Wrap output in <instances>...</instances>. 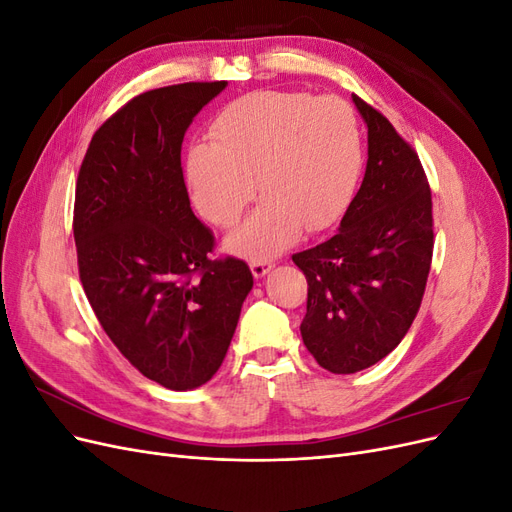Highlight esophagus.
I'll list each match as a JSON object with an SVG mask.
<instances>
[{
	"label": "esophagus",
	"instance_id": "obj_1",
	"mask_svg": "<svg viewBox=\"0 0 512 512\" xmlns=\"http://www.w3.org/2000/svg\"><path fill=\"white\" fill-rule=\"evenodd\" d=\"M250 269H252L256 280H260V277H265L273 269V262L271 260H252Z\"/></svg>",
	"mask_w": 512,
	"mask_h": 512
}]
</instances>
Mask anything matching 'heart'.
<instances>
[{
	"instance_id": "b5f03b06",
	"label": "heart",
	"mask_w": 512,
	"mask_h": 512,
	"mask_svg": "<svg viewBox=\"0 0 512 512\" xmlns=\"http://www.w3.org/2000/svg\"><path fill=\"white\" fill-rule=\"evenodd\" d=\"M211 145L185 160L196 209L213 226L237 224L258 190L256 213L226 245L267 260L301 230L333 226L350 207L363 170V136L354 108L337 96L260 89L228 102L209 126Z\"/></svg>"
}]
</instances>
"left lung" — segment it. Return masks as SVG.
<instances>
[{"instance_id": "1", "label": "left lung", "mask_w": 512, "mask_h": 512, "mask_svg": "<svg viewBox=\"0 0 512 512\" xmlns=\"http://www.w3.org/2000/svg\"><path fill=\"white\" fill-rule=\"evenodd\" d=\"M367 168L339 230L294 254L307 280L305 348L331 374H356L391 354L421 307L433 254L431 190L416 151L374 106Z\"/></svg>"}]
</instances>
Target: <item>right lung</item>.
I'll use <instances>...</instances> for the list:
<instances>
[{"label": "right lung", "instance_id": "1", "mask_svg": "<svg viewBox=\"0 0 512 512\" xmlns=\"http://www.w3.org/2000/svg\"><path fill=\"white\" fill-rule=\"evenodd\" d=\"M226 81L145 91L91 138L76 179L74 243L83 290L126 359L170 391L220 369L254 286L239 258L211 260L213 232L183 181L185 130Z\"/></svg>", "mask_w": 512, "mask_h": 512}]
</instances>
